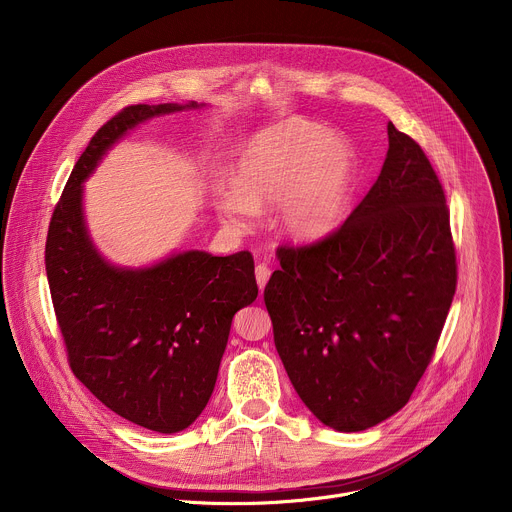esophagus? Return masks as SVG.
<instances>
[{"instance_id":"obj_1","label":"esophagus","mask_w":512,"mask_h":512,"mask_svg":"<svg viewBox=\"0 0 512 512\" xmlns=\"http://www.w3.org/2000/svg\"><path fill=\"white\" fill-rule=\"evenodd\" d=\"M255 277H257V285H259V291L263 294V289L271 277V269L265 265V263H259L257 269H255Z\"/></svg>"}]
</instances>
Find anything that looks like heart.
<instances>
[{"mask_svg": "<svg viewBox=\"0 0 512 512\" xmlns=\"http://www.w3.org/2000/svg\"><path fill=\"white\" fill-rule=\"evenodd\" d=\"M356 186V154L328 127L289 117L257 131L239 152L233 186L214 192L223 221L245 233L257 212L273 208L277 233L298 245L330 237L348 214Z\"/></svg>", "mask_w": 512, "mask_h": 512, "instance_id": "obj_1", "label": "heart"}]
</instances>
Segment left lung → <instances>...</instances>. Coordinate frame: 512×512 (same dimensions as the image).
Instances as JSON below:
<instances>
[{
    "mask_svg": "<svg viewBox=\"0 0 512 512\" xmlns=\"http://www.w3.org/2000/svg\"><path fill=\"white\" fill-rule=\"evenodd\" d=\"M383 170L344 225L279 247L265 306L285 373L328 427L364 431L409 401L456 294L440 180L393 123Z\"/></svg>",
    "mask_w": 512,
    "mask_h": 512,
    "instance_id": "left-lung-1",
    "label": "left lung"
}]
</instances>
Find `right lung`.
Segmentation results:
<instances>
[{"label":"right lung","mask_w":512,"mask_h":512,"mask_svg":"<svg viewBox=\"0 0 512 512\" xmlns=\"http://www.w3.org/2000/svg\"><path fill=\"white\" fill-rule=\"evenodd\" d=\"M188 101L133 105L107 121L72 170L54 208L46 275L70 369L111 411L178 433L204 411L235 314L257 300L251 253L186 249L141 267L111 263L93 243L85 182L131 129L202 109Z\"/></svg>","instance_id":"add662e5"}]
</instances>
